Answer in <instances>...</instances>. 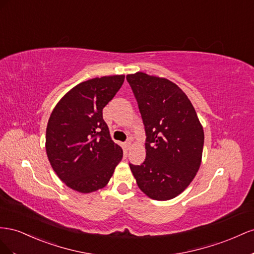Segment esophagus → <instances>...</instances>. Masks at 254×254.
Masks as SVG:
<instances>
[{
    "label": "esophagus",
    "instance_id": "1",
    "mask_svg": "<svg viewBox=\"0 0 254 254\" xmlns=\"http://www.w3.org/2000/svg\"><path fill=\"white\" fill-rule=\"evenodd\" d=\"M125 147L127 150H128L129 148H131V141H126L125 142Z\"/></svg>",
    "mask_w": 254,
    "mask_h": 254
}]
</instances>
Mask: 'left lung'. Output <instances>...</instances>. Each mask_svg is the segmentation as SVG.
<instances>
[{"label":"left lung","mask_w":254,"mask_h":254,"mask_svg":"<svg viewBox=\"0 0 254 254\" xmlns=\"http://www.w3.org/2000/svg\"><path fill=\"white\" fill-rule=\"evenodd\" d=\"M146 131V159L129 164L137 185L158 201L177 197L201 165L204 132L197 113L178 85L143 72L127 74Z\"/></svg>","instance_id":"8db88e82"}]
</instances>
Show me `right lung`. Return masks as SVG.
<instances>
[{
    "label": "right lung",
    "instance_id": "right-lung-1",
    "mask_svg": "<svg viewBox=\"0 0 254 254\" xmlns=\"http://www.w3.org/2000/svg\"><path fill=\"white\" fill-rule=\"evenodd\" d=\"M125 82L111 75L79 83L64 95L47 127L46 150L51 166L68 187L88 193L103 188L121 161L103 119V108Z\"/></svg>",
    "mask_w": 254,
    "mask_h": 254
}]
</instances>
